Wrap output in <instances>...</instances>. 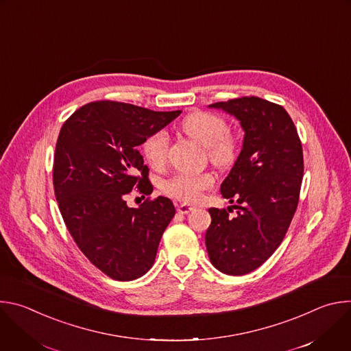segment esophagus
Listing matches in <instances>:
<instances>
[{"instance_id":"34e87169","label":"esophagus","mask_w":351,"mask_h":351,"mask_svg":"<svg viewBox=\"0 0 351 351\" xmlns=\"http://www.w3.org/2000/svg\"><path fill=\"white\" fill-rule=\"evenodd\" d=\"M193 210H194V207L190 206V204H179V206H178V213H179V214H189V213H191Z\"/></svg>"}]
</instances>
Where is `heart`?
I'll list each match as a JSON object with an SVG mask.
<instances>
[{"mask_svg":"<svg viewBox=\"0 0 351 351\" xmlns=\"http://www.w3.org/2000/svg\"><path fill=\"white\" fill-rule=\"evenodd\" d=\"M180 126L190 138L207 147L208 157L214 164L225 167L232 164L236 158V140L228 133V125L221 117L207 112H193L183 119ZM168 147V133L165 130H158L144 141L143 153L149 164L161 167L167 161ZM213 183L214 178L211 173H180L165 182L164 191L182 202L195 203L202 197V193L210 189Z\"/></svg>","mask_w":351,"mask_h":351,"instance_id":"1","label":"heart"}]
</instances>
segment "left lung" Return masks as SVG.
<instances>
[{
  "label": "left lung",
  "mask_w": 351,
  "mask_h": 351,
  "mask_svg": "<svg viewBox=\"0 0 351 351\" xmlns=\"http://www.w3.org/2000/svg\"><path fill=\"white\" fill-rule=\"evenodd\" d=\"M210 108L234 117L244 132L240 154L221 184L237 216L210 208L206 245L211 264L240 276L263 265L282 243L297 208L304 162L295 126L278 104L258 97L215 103Z\"/></svg>",
  "instance_id": "left-lung-1"
}]
</instances>
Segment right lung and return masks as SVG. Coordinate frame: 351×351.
Wrapping results in <instances>:
<instances>
[{"mask_svg":"<svg viewBox=\"0 0 351 351\" xmlns=\"http://www.w3.org/2000/svg\"><path fill=\"white\" fill-rule=\"evenodd\" d=\"M182 111L157 112L95 101L64 123L54 158V190L64 222L80 252L115 280H133L153 267L160 240L175 215L168 197L128 207L134 186H153L137 147Z\"/></svg>","mask_w":351,"mask_h":351,"instance_id":"obj_1","label":"right lung"}]
</instances>
